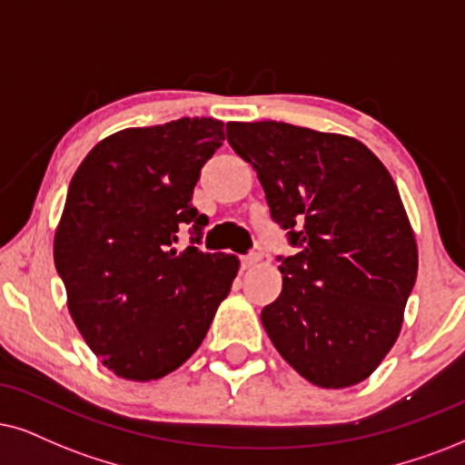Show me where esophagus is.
I'll return each mask as SVG.
<instances>
[{"instance_id":"obj_1","label":"esophagus","mask_w":465,"mask_h":465,"mask_svg":"<svg viewBox=\"0 0 465 465\" xmlns=\"http://www.w3.org/2000/svg\"><path fill=\"white\" fill-rule=\"evenodd\" d=\"M262 262V255L260 252H251V255H244L242 260H240V263H242V268L244 270H249V268H252V266H257V263Z\"/></svg>"}]
</instances>
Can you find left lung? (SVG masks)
<instances>
[{
    "label": "left lung",
    "mask_w": 465,
    "mask_h": 465,
    "mask_svg": "<svg viewBox=\"0 0 465 465\" xmlns=\"http://www.w3.org/2000/svg\"><path fill=\"white\" fill-rule=\"evenodd\" d=\"M270 214L298 252L262 324L287 362L322 389L367 380L401 332L419 249L395 180L354 137L285 122H229Z\"/></svg>",
    "instance_id": "obj_1"
}]
</instances>
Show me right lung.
I'll return each mask as SVG.
<instances>
[{
	"instance_id": "add662e5",
	"label": "right lung",
	"mask_w": 465,
	"mask_h": 465,
	"mask_svg": "<svg viewBox=\"0 0 465 465\" xmlns=\"http://www.w3.org/2000/svg\"><path fill=\"white\" fill-rule=\"evenodd\" d=\"M223 122L182 117L109 134L79 164L53 240L68 311L117 378L161 380L195 354L240 262L197 246L173 249L208 216L193 189L223 145Z\"/></svg>"
}]
</instances>
